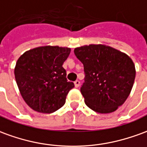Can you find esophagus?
<instances>
[{
  "mask_svg": "<svg viewBox=\"0 0 147 147\" xmlns=\"http://www.w3.org/2000/svg\"><path fill=\"white\" fill-rule=\"evenodd\" d=\"M74 84H75V87H76V88H79V86H80V81L78 80L75 81Z\"/></svg>",
  "mask_w": 147,
  "mask_h": 147,
  "instance_id": "obj_1",
  "label": "esophagus"
}]
</instances>
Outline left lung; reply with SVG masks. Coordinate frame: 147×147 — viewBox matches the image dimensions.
Instances as JSON below:
<instances>
[{
	"label": "left lung",
	"instance_id": "8db88e82",
	"mask_svg": "<svg viewBox=\"0 0 147 147\" xmlns=\"http://www.w3.org/2000/svg\"><path fill=\"white\" fill-rule=\"evenodd\" d=\"M74 53L84 64L81 94L89 108L101 114L116 111L131 93L135 78L132 59L102 45L76 48Z\"/></svg>",
	"mask_w": 147,
	"mask_h": 147
}]
</instances>
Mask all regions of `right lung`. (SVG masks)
Instances as JSON below:
<instances>
[{
  "label": "right lung",
  "mask_w": 147,
  "mask_h": 147,
  "mask_svg": "<svg viewBox=\"0 0 147 147\" xmlns=\"http://www.w3.org/2000/svg\"><path fill=\"white\" fill-rule=\"evenodd\" d=\"M71 49L44 46L24 52L14 71L20 95L32 109L49 114L62 107L66 96L75 87L67 81L63 67Z\"/></svg>",
  "instance_id": "add662e5"
}]
</instances>
